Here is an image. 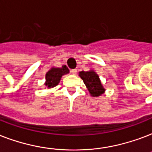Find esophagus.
I'll use <instances>...</instances> for the list:
<instances>
[{
    "instance_id": "1",
    "label": "esophagus",
    "mask_w": 152,
    "mask_h": 152,
    "mask_svg": "<svg viewBox=\"0 0 152 152\" xmlns=\"http://www.w3.org/2000/svg\"><path fill=\"white\" fill-rule=\"evenodd\" d=\"M71 72H72V74H73V75H76V72H77V70H76V69H72Z\"/></svg>"
}]
</instances>
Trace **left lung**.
Masks as SVG:
<instances>
[{
    "mask_svg": "<svg viewBox=\"0 0 152 152\" xmlns=\"http://www.w3.org/2000/svg\"><path fill=\"white\" fill-rule=\"evenodd\" d=\"M80 76L92 96H98L104 93V88L102 86L99 76L94 71H82L80 72Z\"/></svg>",
    "mask_w": 152,
    "mask_h": 152,
    "instance_id": "obj_1",
    "label": "left lung"
}]
</instances>
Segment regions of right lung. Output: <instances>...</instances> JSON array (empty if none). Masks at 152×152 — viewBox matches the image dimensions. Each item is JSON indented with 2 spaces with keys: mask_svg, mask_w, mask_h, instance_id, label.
<instances>
[{
  "mask_svg": "<svg viewBox=\"0 0 152 152\" xmlns=\"http://www.w3.org/2000/svg\"><path fill=\"white\" fill-rule=\"evenodd\" d=\"M68 72H69V70L66 67V65L63 66L62 68H53L46 73L45 85L48 87V88L56 86L60 82L61 76Z\"/></svg>",
  "mask_w": 152,
  "mask_h": 152,
  "instance_id": "obj_1",
  "label": "right lung"
}]
</instances>
